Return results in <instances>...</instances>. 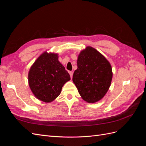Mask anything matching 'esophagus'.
I'll return each instance as SVG.
<instances>
[{"mask_svg":"<svg viewBox=\"0 0 146 146\" xmlns=\"http://www.w3.org/2000/svg\"><path fill=\"white\" fill-rule=\"evenodd\" d=\"M69 75H70V78H72V76H73V72H72V71H70L69 72Z\"/></svg>","mask_w":146,"mask_h":146,"instance_id":"obj_1","label":"esophagus"}]
</instances>
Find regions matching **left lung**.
I'll list each match as a JSON object with an SVG mask.
<instances>
[{"label": "left lung", "instance_id": "8db88e82", "mask_svg": "<svg viewBox=\"0 0 146 146\" xmlns=\"http://www.w3.org/2000/svg\"><path fill=\"white\" fill-rule=\"evenodd\" d=\"M77 67L72 80L81 98L88 103L100 100L111 85V64L96 48L87 46L78 56Z\"/></svg>", "mask_w": 146, "mask_h": 146}]
</instances>
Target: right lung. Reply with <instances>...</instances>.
<instances>
[{
  "label": "right lung",
  "instance_id": "obj_1",
  "mask_svg": "<svg viewBox=\"0 0 146 146\" xmlns=\"http://www.w3.org/2000/svg\"><path fill=\"white\" fill-rule=\"evenodd\" d=\"M70 80L65 68L58 61V54L44 52L31 66L29 85L36 98L44 102L54 101L64 84Z\"/></svg>",
  "mask_w": 146,
  "mask_h": 146
}]
</instances>
